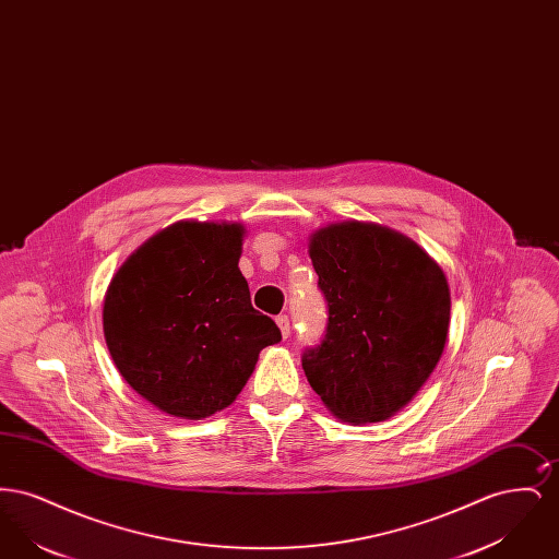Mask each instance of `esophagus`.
I'll use <instances>...</instances> for the list:
<instances>
[{
    "label": "esophagus",
    "mask_w": 559,
    "mask_h": 559,
    "mask_svg": "<svg viewBox=\"0 0 559 559\" xmlns=\"http://www.w3.org/2000/svg\"><path fill=\"white\" fill-rule=\"evenodd\" d=\"M276 324H278V329H281V333H283V337H289V335H292V322H289L287 314H281V317L276 319Z\"/></svg>",
    "instance_id": "esophagus-1"
}]
</instances>
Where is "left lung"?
Returning <instances> with one entry per match:
<instances>
[{
    "instance_id": "1",
    "label": "left lung",
    "mask_w": 559,
    "mask_h": 559,
    "mask_svg": "<svg viewBox=\"0 0 559 559\" xmlns=\"http://www.w3.org/2000/svg\"><path fill=\"white\" fill-rule=\"evenodd\" d=\"M312 266L326 329L301 367L326 408L344 421L392 417L438 365L451 293L426 251L390 228L347 222L317 233Z\"/></svg>"
}]
</instances>
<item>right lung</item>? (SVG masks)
<instances>
[{"instance_id":"1","label":"right lung","mask_w":559,"mask_h":559,"mask_svg":"<svg viewBox=\"0 0 559 559\" xmlns=\"http://www.w3.org/2000/svg\"><path fill=\"white\" fill-rule=\"evenodd\" d=\"M242 228L178 222L112 276L105 337L123 379L163 413L203 419L239 396L258 356L281 342L240 274Z\"/></svg>"}]
</instances>
